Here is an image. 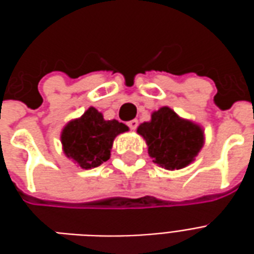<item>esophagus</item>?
<instances>
[{
    "label": "esophagus",
    "instance_id": "esophagus-1",
    "mask_svg": "<svg viewBox=\"0 0 254 254\" xmlns=\"http://www.w3.org/2000/svg\"><path fill=\"white\" fill-rule=\"evenodd\" d=\"M137 125H138V121H137V120H132V121L127 122V127H130L132 130H134V129L137 127Z\"/></svg>",
    "mask_w": 254,
    "mask_h": 254
}]
</instances>
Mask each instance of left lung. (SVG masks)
<instances>
[{"label": "left lung", "mask_w": 254, "mask_h": 254, "mask_svg": "<svg viewBox=\"0 0 254 254\" xmlns=\"http://www.w3.org/2000/svg\"><path fill=\"white\" fill-rule=\"evenodd\" d=\"M137 133L145 140L154 163L166 170H181L194 162L201 151L205 136L198 124L185 120L163 106L140 124Z\"/></svg>", "instance_id": "1"}]
</instances>
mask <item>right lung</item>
<instances>
[{"label": "right lung", "instance_id": "obj_1", "mask_svg": "<svg viewBox=\"0 0 254 254\" xmlns=\"http://www.w3.org/2000/svg\"><path fill=\"white\" fill-rule=\"evenodd\" d=\"M129 127L117 120L103 118L95 107H88L78 118L69 121L61 132L64 154L84 170L98 167L110 159L114 138Z\"/></svg>", "mask_w": 254, "mask_h": 254}]
</instances>
